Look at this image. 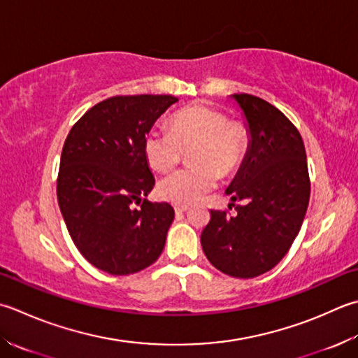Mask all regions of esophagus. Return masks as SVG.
<instances>
[{
	"label": "esophagus",
	"instance_id": "esophagus-1",
	"mask_svg": "<svg viewBox=\"0 0 358 358\" xmlns=\"http://www.w3.org/2000/svg\"><path fill=\"white\" fill-rule=\"evenodd\" d=\"M173 209H175V213H177V214H181V213L187 211L189 206H187V205H178V203H175V205H173Z\"/></svg>",
	"mask_w": 358,
	"mask_h": 358
}]
</instances>
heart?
Instances as JSON below:
<instances>
[{
  "label": "heart",
  "instance_id": "obj_1",
  "mask_svg": "<svg viewBox=\"0 0 358 358\" xmlns=\"http://www.w3.org/2000/svg\"><path fill=\"white\" fill-rule=\"evenodd\" d=\"M194 145L191 159L195 166L175 171L158 183L163 200L189 205L215 187L219 173H234L247 155L248 131L211 105H189L172 116L171 127L152 125L144 138V153L150 167L166 172Z\"/></svg>",
  "mask_w": 358,
  "mask_h": 358
}]
</instances>
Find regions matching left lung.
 Segmentation results:
<instances>
[{
  "mask_svg": "<svg viewBox=\"0 0 358 358\" xmlns=\"http://www.w3.org/2000/svg\"><path fill=\"white\" fill-rule=\"evenodd\" d=\"M231 97L250 133L247 155L227 189L236 214L211 211L200 241L217 270L247 279L271 270L290 250L309 206L310 180L303 138L282 111L251 94Z\"/></svg>",
  "mask_w": 358,
  "mask_h": 358,
  "instance_id": "1",
  "label": "left lung"
}]
</instances>
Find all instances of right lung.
Segmentation results:
<instances>
[{
    "instance_id": "right-lung-1",
    "label": "right lung",
    "mask_w": 358,
    "mask_h": 358,
    "mask_svg": "<svg viewBox=\"0 0 358 358\" xmlns=\"http://www.w3.org/2000/svg\"><path fill=\"white\" fill-rule=\"evenodd\" d=\"M178 99L113 96L90 108L63 144L57 200L68 233L87 261L115 276L149 267L173 222L169 203L143 200L155 186L145 133ZM143 201L135 210L131 202Z\"/></svg>"
}]
</instances>
